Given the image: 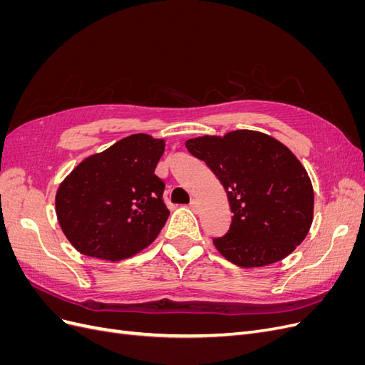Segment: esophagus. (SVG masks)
Returning <instances> with one entry per match:
<instances>
[{"mask_svg":"<svg viewBox=\"0 0 365 365\" xmlns=\"http://www.w3.org/2000/svg\"><path fill=\"white\" fill-rule=\"evenodd\" d=\"M190 208L193 210V212H195V213H197V212H200V201H196V200H193V201L190 202Z\"/></svg>","mask_w":365,"mask_h":365,"instance_id":"1","label":"esophagus"}]
</instances>
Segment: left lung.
Returning a JSON list of instances; mask_svg holds the SVG:
<instances>
[{"mask_svg":"<svg viewBox=\"0 0 365 365\" xmlns=\"http://www.w3.org/2000/svg\"><path fill=\"white\" fill-rule=\"evenodd\" d=\"M224 185L231 225L216 250L240 268H260L288 257L306 239L314 220V187L294 153L259 130L185 141Z\"/></svg>","mask_w":365,"mask_h":365,"instance_id":"1","label":"left lung"}]
</instances>
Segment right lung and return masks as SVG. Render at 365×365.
Returning a JSON list of instances; mask_svg holds the SVG:
<instances>
[{
	"mask_svg": "<svg viewBox=\"0 0 365 365\" xmlns=\"http://www.w3.org/2000/svg\"><path fill=\"white\" fill-rule=\"evenodd\" d=\"M165 141L134 134L85 158L56 192L65 237L85 256L123 260L148 248L170 212L155 175Z\"/></svg>",
	"mask_w": 365,
	"mask_h": 365,
	"instance_id": "1",
	"label": "right lung"
}]
</instances>
